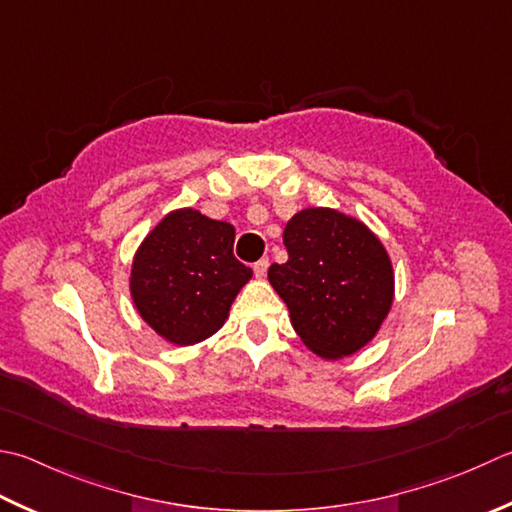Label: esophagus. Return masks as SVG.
<instances>
[{
  "label": "esophagus",
  "instance_id": "1",
  "mask_svg": "<svg viewBox=\"0 0 512 512\" xmlns=\"http://www.w3.org/2000/svg\"><path fill=\"white\" fill-rule=\"evenodd\" d=\"M253 270L257 279H264L268 273V259H259V262L253 266Z\"/></svg>",
  "mask_w": 512,
  "mask_h": 512
}]
</instances>
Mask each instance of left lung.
<instances>
[{
    "label": "left lung",
    "instance_id": "1",
    "mask_svg": "<svg viewBox=\"0 0 512 512\" xmlns=\"http://www.w3.org/2000/svg\"><path fill=\"white\" fill-rule=\"evenodd\" d=\"M286 264L268 268L290 324L308 350L344 359L375 339L395 299V270L386 246L362 219L310 206L284 228Z\"/></svg>",
    "mask_w": 512,
    "mask_h": 512
}]
</instances>
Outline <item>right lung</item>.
<instances>
[{"mask_svg": "<svg viewBox=\"0 0 512 512\" xmlns=\"http://www.w3.org/2000/svg\"><path fill=\"white\" fill-rule=\"evenodd\" d=\"M235 226L197 208H175L137 246L130 299L137 315L173 346L215 335L253 270L233 257Z\"/></svg>", "mask_w": 512, "mask_h": 512, "instance_id": "obj_1", "label": "right lung"}]
</instances>
